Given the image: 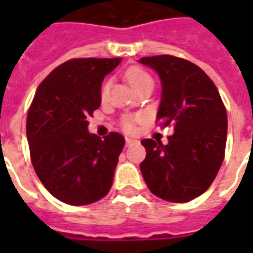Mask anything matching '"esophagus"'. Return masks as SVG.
Segmentation results:
<instances>
[{
    "mask_svg": "<svg viewBox=\"0 0 253 253\" xmlns=\"http://www.w3.org/2000/svg\"><path fill=\"white\" fill-rule=\"evenodd\" d=\"M135 143H138L137 139H132V138H126V145L127 146H131V145H135Z\"/></svg>",
    "mask_w": 253,
    "mask_h": 253,
    "instance_id": "1",
    "label": "esophagus"
}]
</instances>
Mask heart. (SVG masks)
<instances>
[{"instance_id":"heart-1","label":"heart","mask_w":253,"mask_h":253,"mask_svg":"<svg viewBox=\"0 0 253 253\" xmlns=\"http://www.w3.org/2000/svg\"><path fill=\"white\" fill-rule=\"evenodd\" d=\"M126 80L134 89H137L138 86H141L143 84L153 83V80H152V77L149 76L148 73L142 70V69H139V67H131V69H128L126 72ZM108 90H110V81H105L103 84V86H101V97L103 99L107 97ZM123 128L127 130V131L132 130V121L130 118L123 119Z\"/></svg>"}]
</instances>
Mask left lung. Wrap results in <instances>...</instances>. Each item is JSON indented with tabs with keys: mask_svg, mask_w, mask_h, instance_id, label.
Here are the masks:
<instances>
[{
	"mask_svg": "<svg viewBox=\"0 0 253 253\" xmlns=\"http://www.w3.org/2000/svg\"><path fill=\"white\" fill-rule=\"evenodd\" d=\"M161 80L157 121L173 126L168 143L142 139L146 157L141 172L149 190L161 199L184 203L211 186L225 156L228 118L218 89L195 63L156 55L139 59Z\"/></svg>",
	"mask_w": 253,
	"mask_h": 253,
	"instance_id": "left-lung-1",
	"label": "left lung"
}]
</instances>
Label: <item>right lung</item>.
Returning <instances> with one entry per match:
<instances>
[{
  "mask_svg": "<svg viewBox=\"0 0 253 253\" xmlns=\"http://www.w3.org/2000/svg\"><path fill=\"white\" fill-rule=\"evenodd\" d=\"M121 58H77L54 69L38 86L27 115L31 161L47 191L84 206L110 191L125 146L119 132L104 139L88 131L101 104V83Z\"/></svg>",
  "mask_w": 253,
  "mask_h": 253,
  "instance_id": "obj_1",
  "label": "right lung"
}]
</instances>
